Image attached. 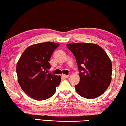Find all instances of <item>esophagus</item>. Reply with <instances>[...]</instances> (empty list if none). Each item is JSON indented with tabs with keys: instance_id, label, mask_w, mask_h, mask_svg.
Here are the masks:
<instances>
[{
	"instance_id": "1",
	"label": "esophagus",
	"mask_w": 126,
	"mask_h": 126,
	"mask_svg": "<svg viewBox=\"0 0 126 126\" xmlns=\"http://www.w3.org/2000/svg\"><path fill=\"white\" fill-rule=\"evenodd\" d=\"M62 76H63V78H69V75H64V74H63V75H62Z\"/></svg>"
}]
</instances>
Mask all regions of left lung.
<instances>
[{"mask_svg":"<svg viewBox=\"0 0 126 126\" xmlns=\"http://www.w3.org/2000/svg\"><path fill=\"white\" fill-rule=\"evenodd\" d=\"M66 46L74 54L80 72V82L75 86L77 93L87 99L99 96L110 86L112 79V63L106 52L92 43Z\"/></svg>","mask_w":126,"mask_h":126,"instance_id":"1","label":"left lung"}]
</instances>
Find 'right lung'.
<instances>
[{"label": "right lung", "mask_w": 126, "mask_h": 126, "mask_svg": "<svg viewBox=\"0 0 126 126\" xmlns=\"http://www.w3.org/2000/svg\"><path fill=\"white\" fill-rule=\"evenodd\" d=\"M59 43L46 42L29 46L16 64L18 81L24 92L36 100H45L54 95L61 76L48 73L49 63Z\"/></svg>", "instance_id": "add662e5"}]
</instances>
